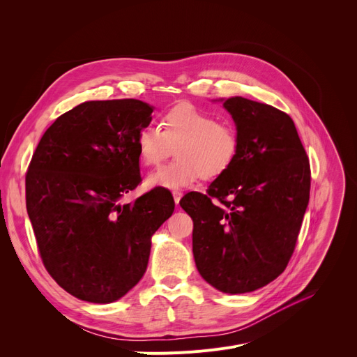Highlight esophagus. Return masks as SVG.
Returning <instances> with one entry per match:
<instances>
[{"label": "esophagus", "instance_id": "esophagus-1", "mask_svg": "<svg viewBox=\"0 0 357 357\" xmlns=\"http://www.w3.org/2000/svg\"><path fill=\"white\" fill-rule=\"evenodd\" d=\"M172 195H174V201H175V204L178 205V204H179V201H181V198H182V192H181V191H174V192H172Z\"/></svg>", "mask_w": 357, "mask_h": 357}]
</instances>
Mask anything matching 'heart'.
Instances as JSON below:
<instances>
[{
    "label": "heart",
    "mask_w": 357,
    "mask_h": 357,
    "mask_svg": "<svg viewBox=\"0 0 357 357\" xmlns=\"http://www.w3.org/2000/svg\"><path fill=\"white\" fill-rule=\"evenodd\" d=\"M160 127L146 124L136 137L139 158L146 166H156L172 153L176 160L146 179L149 188L181 190L202 176L215 179L234 165L240 152L236 130L192 104L183 102L167 109Z\"/></svg>",
    "instance_id": "b5f03b06"
}]
</instances>
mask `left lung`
Returning <instances> with one entry per match:
<instances>
[{
	"label": "left lung",
	"mask_w": 357,
	"mask_h": 357,
	"mask_svg": "<svg viewBox=\"0 0 357 357\" xmlns=\"http://www.w3.org/2000/svg\"><path fill=\"white\" fill-rule=\"evenodd\" d=\"M220 101L236 124L238 156L207 195L190 192L179 204L194 221L199 275L221 292L246 294L288 265L310 201V162L284 111L243 97Z\"/></svg>",
	"instance_id": "obj_1"
}]
</instances>
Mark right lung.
Here are the masks:
<instances>
[{
	"label": "right lung",
	"instance_id": "right-lung-1",
	"mask_svg": "<svg viewBox=\"0 0 357 357\" xmlns=\"http://www.w3.org/2000/svg\"><path fill=\"white\" fill-rule=\"evenodd\" d=\"M155 107L85 101L45 131L26 175V207L50 276L82 301L109 304L143 278L152 236L175 210L169 191L121 198L140 182L136 137Z\"/></svg>",
	"mask_w": 357,
	"mask_h": 357
}]
</instances>
